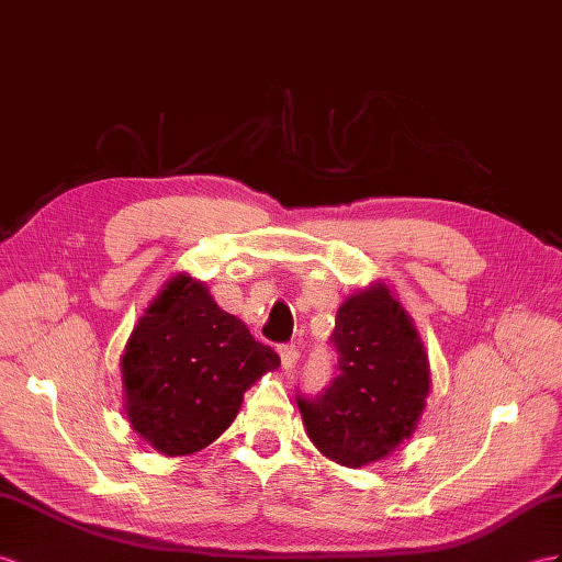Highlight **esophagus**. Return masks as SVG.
<instances>
[{
  "instance_id": "1",
  "label": "esophagus",
  "mask_w": 562,
  "mask_h": 562,
  "mask_svg": "<svg viewBox=\"0 0 562 562\" xmlns=\"http://www.w3.org/2000/svg\"><path fill=\"white\" fill-rule=\"evenodd\" d=\"M278 351H280L282 368H284V370H292V368H294V363H296V358H299L296 347H292V344H282V347H280Z\"/></svg>"
}]
</instances>
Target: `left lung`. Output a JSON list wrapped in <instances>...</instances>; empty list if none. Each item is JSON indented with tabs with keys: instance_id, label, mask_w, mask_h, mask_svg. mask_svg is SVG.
Returning <instances> with one entry per match:
<instances>
[{
	"instance_id": "obj_1",
	"label": "left lung",
	"mask_w": 562,
	"mask_h": 562,
	"mask_svg": "<svg viewBox=\"0 0 562 562\" xmlns=\"http://www.w3.org/2000/svg\"><path fill=\"white\" fill-rule=\"evenodd\" d=\"M335 380L296 394L311 441L341 465L363 468L413 435L429 394L423 344L384 284L349 296L337 311Z\"/></svg>"
}]
</instances>
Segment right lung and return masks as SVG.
I'll return each instance as SVG.
<instances>
[{
    "instance_id": "add662e5",
    "label": "right lung",
    "mask_w": 562,
    "mask_h": 562,
    "mask_svg": "<svg viewBox=\"0 0 562 562\" xmlns=\"http://www.w3.org/2000/svg\"><path fill=\"white\" fill-rule=\"evenodd\" d=\"M280 356L218 308L201 282L170 280L144 311L121 358L127 420L166 456L218 439L241 396Z\"/></svg>"
}]
</instances>
